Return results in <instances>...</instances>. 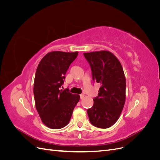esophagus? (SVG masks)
I'll list each match as a JSON object with an SVG mask.
<instances>
[{"label": "esophagus", "instance_id": "34e87169", "mask_svg": "<svg viewBox=\"0 0 160 160\" xmlns=\"http://www.w3.org/2000/svg\"><path fill=\"white\" fill-rule=\"evenodd\" d=\"M84 97H85V95H84V94H81V95H80V98H81V99H83L84 98Z\"/></svg>", "mask_w": 160, "mask_h": 160}]
</instances>
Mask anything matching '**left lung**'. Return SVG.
<instances>
[{
	"mask_svg": "<svg viewBox=\"0 0 160 160\" xmlns=\"http://www.w3.org/2000/svg\"><path fill=\"white\" fill-rule=\"evenodd\" d=\"M83 55L90 65L93 80L101 85L93 107L87 110L89 121L97 128H110L119 119L125 101L126 81L122 66L108 51Z\"/></svg>",
	"mask_w": 160,
	"mask_h": 160,
	"instance_id": "left-lung-1",
	"label": "left lung"
}]
</instances>
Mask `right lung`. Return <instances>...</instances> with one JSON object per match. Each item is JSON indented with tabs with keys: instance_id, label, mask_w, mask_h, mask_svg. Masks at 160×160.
<instances>
[{
	"instance_id": "add662e5",
	"label": "right lung",
	"mask_w": 160,
	"mask_h": 160,
	"mask_svg": "<svg viewBox=\"0 0 160 160\" xmlns=\"http://www.w3.org/2000/svg\"><path fill=\"white\" fill-rule=\"evenodd\" d=\"M78 52L52 51L38 64L34 81L33 93L35 107L42 122L47 127L58 129L69 123L79 95L69 89L60 90L65 75Z\"/></svg>"
}]
</instances>
